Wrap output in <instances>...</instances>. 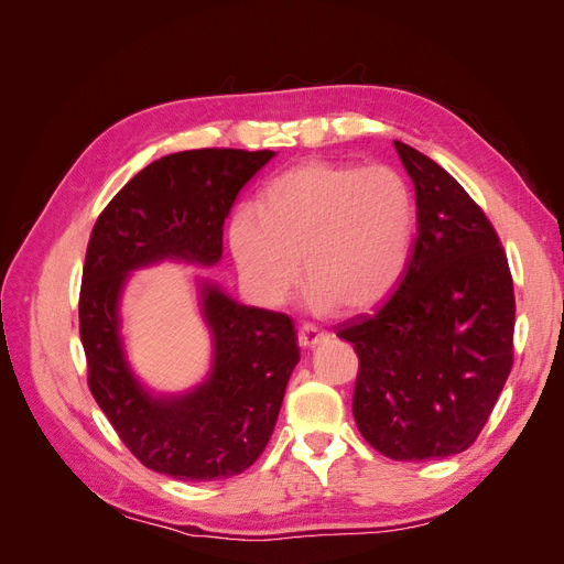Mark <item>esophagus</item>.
Returning a JSON list of instances; mask_svg holds the SVG:
<instances>
[{
  "label": "esophagus",
  "instance_id": "esophagus-1",
  "mask_svg": "<svg viewBox=\"0 0 564 564\" xmlns=\"http://www.w3.org/2000/svg\"><path fill=\"white\" fill-rule=\"evenodd\" d=\"M324 340H329V334L322 332L319 327H315V324H303V327L299 329V346L303 350L315 348V346L324 344Z\"/></svg>",
  "mask_w": 564,
  "mask_h": 564
}]
</instances>
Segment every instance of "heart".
<instances>
[{"label":"heart","mask_w":564,"mask_h":564,"mask_svg":"<svg viewBox=\"0 0 564 564\" xmlns=\"http://www.w3.org/2000/svg\"><path fill=\"white\" fill-rule=\"evenodd\" d=\"M416 235V202L390 166L313 160L272 181L259 214L237 209L228 245L242 282L280 305L301 275L319 313H362L400 282Z\"/></svg>","instance_id":"obj_1"}]
</instances>
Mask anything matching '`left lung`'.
Wrapping results in <instances>:
<instances>
[{
    "label": "left lung",
    "mask_w": 564,
    "mask_h": 564,
    "mask_svg": "<svg viewBox=\"0 0 564 564\" xmlns=\"http://www.w3.org/2000/svg\"><path fill=\"white\" fill-rule=\"evenodd\" d=\"M416 193V237L392 296L338 332L360 357L352 416L395 460L468 449L513 367L516 296L499 235L445 169L395 141Z\"/></svg>",
    "instance_id": "obj_1"
}]
</instances>
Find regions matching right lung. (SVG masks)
Returning <instances> with one entry per match:
<instances>
[{
	"label": "right lung",
	"instance_id": "1",
	"mask_svg": "<svg viewBox=\"0 0 564 564\" xmlns=\"http://www.w3.org/2000/svg\"><path fill=\"white\" fill-rule=\"evenodd\" d=\"M272 150L202 148L148 164L100 212L79 292V336L89 390L141 464L176 480H220L247 470L275 429L301 350L284 313L249 308L199 282L214 362L204 383L155 398L133 377L119 336V299L131 270L164 259L214 265L224 224Z\"/></svg>",
	"mask_w": 564,
	"mask_h": 564
}]
</instances>
